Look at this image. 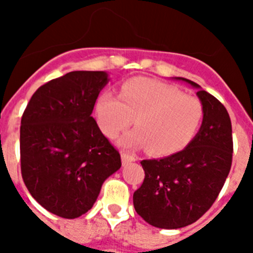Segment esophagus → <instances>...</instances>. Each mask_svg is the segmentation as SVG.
Instances as JSON below:
<instances>
[{
	"label": "esophagus",
	"mask_w": 253,
	"mask_h": 253,
	"mask_svg": "<svg viewBox=\"0 0 253 253\" xmlns=\"http://www.w3.org/2000/svg\"><path fill=\"white\" fill-rule=\"evenodd\" d=\"M135 161V157L133 154L128 153V152H122V162L123 165H128V163L134 162Z\"/></svg>",
	"instance_id": "obj_1"
}]
</instances>
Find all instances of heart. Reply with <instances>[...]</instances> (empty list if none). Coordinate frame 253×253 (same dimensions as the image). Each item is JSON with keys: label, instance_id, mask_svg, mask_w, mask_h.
<instances>
[{"label": "heart", "instance_id": "b5f03b06", "mask_svg": "<svg viewBox=\"0 0 253 253\" xmlns=\"http://www.w3.org/2000/svg\"><path fill=\"white\" fill-rule=\"evenodd\" d=\"M203 102L169 84L146 77L123 84L120 97L104 92L96 102V119L106 137L116 138L133 123L122 144L146 148L154 156H171L186 148L204 122Z\"/></svg>", "mask_w": 253, "mask_h": 253}]
</instances>
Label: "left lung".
<instances>
[{"label": "left lung", "mask_w": 253, "mask_h": 253, "mask_svg": "<svg viewBox=\"0 0 253 253\" xmlns=\"http://www.w3.org/2000/svg\"><path fill=\"white\" fill-rule=\"evenodd\" d=\"M205 109L198 135L182 151L162 160H143L144 180L134 193L135 211L153 227L193 224L214 204L232 166L231 118L224 105L186 78Z\"/></svg>", "instance_id": "left-lung-1"}]
</instances>
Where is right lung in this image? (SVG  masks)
I'll return each mask as SVG.
<instances>
[{
	"label": "right lung",
	"mask_w": 253,
	"mask_h": 253,
	"mask_svg": "<svg viewBox=\"0 0 253 253\" xmlns=\"http://www.w3.org/2000/svg\"><path fill=\"white\" fill-rule=\"evenodd\" d=\"M107 82L102 71L69 72L40 86L22 114V180L44 209L62 218L87 213L104 181L122 167L91 116Z\"/></svg>",
	"instance_id": "add662e5"
}]
</instances>
